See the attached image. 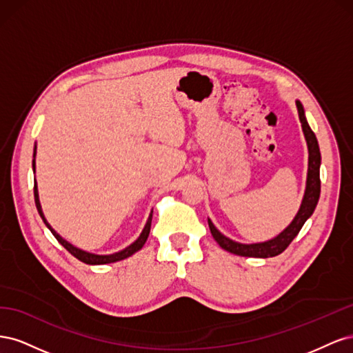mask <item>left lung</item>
I'll list each match as a JSON object with an SVG mask.
<instances>
[{
    "label": "left lung",
    "instance_id": "left-lung-1",
    "mask_svg": "<svg viewBox=\"0 0 353 353\" xmlns=\"http://www.w3.org/2000/svg\"><path fill=\"white\" fill-rule=\"evenodd\" d=\"M296 108L299 113V119H301L302 123V131L306 140L307 145V175H306V187H305V194L301 203V208H299L296 216L293 221L288 223V225L279 234V236L266 240L262 243H252V244H244L234 241L228 237L223 236V234L213 225V222L208 219L209 228L213 239L221 245L223 250H227L230 253L239 254V256H245V258H272V256H276L283 253L288 244L293 241V239L297 236L299 231L302 230L303 223L311 218L314 213L318 200H319V193H321V181H319V166H321V153H319V145L316 141V137L312 132L311 126H309L306 116H305V109L302 103L296 100Z\"/></svg>",
    "mask_w": 353,
    "mask_h": 353
}]
</instances>
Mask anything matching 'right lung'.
<instances>
[{"label":"right lung","instance_id":"1","mask_svg":"<svg viewBox=\"0 0 353 353\" xmlns=\"http://www.w3.org/2000/svg\"><path fill=\"white\" fill-rule=\"evenodd\" d=\"M35 156H37V144H35V148H34V160H32V169H34L35 172ZM34 196H35V205H37V209H38V213L39 216L42 218V221H44V223L47 225V228L52 232V236H54L57 239V241L65 248L69 253H72L74 258L79 259L81 262L83 263H88V265H104V263H112V262H117V261H122V259H126L130 258V256H132L134 253H137L138 250L143 249V245L145 244L147 239H148V234H150V228H152V216H153V210L150 212V215H148V219L145 222V225L140 234V237H138L132 244L128 245V248H125L121 252H116V253H112V254H95V253H90V252H85L82 249H78L74 248L73 244H70L69 241H66L65 239H63L60 234L56 232V230L52 228L48 221L46 219L44 216V212H42V208H41V203H39V194H38V185H37V179H35V187H34Z\"/></svg>","mask_w":353,"mask_h":353}]
</instances>
